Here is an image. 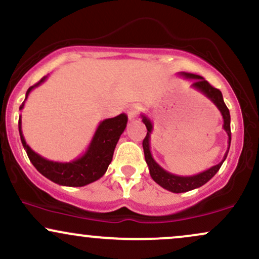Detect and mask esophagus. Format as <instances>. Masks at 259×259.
I'll list each match as a JSON object with an SVG mask.
<instances>
[{"instance_id": "34e87169", "label": "esophagus", "mask_w": 259, "mask_h": 259, "mask_svg": "<svg viewBox=\"0 0 259 259\" xmlns=\"http://www.w3.org/2000/svg\"><path fill=\"white\" fill-rule=\"evenodd\" d=\"M139 112H140V107L138 105L130 106L129 109H127V117H129V119L130 120L136 119V117L139 115Z\"/></svg>"}]
</instances>
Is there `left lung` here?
<instances>
[{
	"label": "left lung",
	"instance_id": "1",
	"mask_svg": "<svg viewBox=\"0 0 259 259\" xmlns=\"http://www.w3.org/2000/svg\"><path fill=\"white\" fill-rule=\"evenodd\" d=\"M181 76L186 79H194V82H192L191 88L196 89L204 96L208 97L213 103L217 106V108L219 109V112L222 113L223 120H224V124H223V129L225 130V133L228 134V150L224 154V158L221 163H218L217 165H213L212 168L207 169V170L202 171V173H198L196 175H191V177H180V175H175L169 173V171L164 170L156 160L153 159L152 153H151L150 148V140H151V133L153 130V124L152 121L150 120V118L146 117L145 114H141L142 121L147 127V134L146 138L142 141V147H144V153H145V159H146V163L148 165V170H150L151 178L158 184L159 186H162L163 189L168 190V191L174 192V194H181V192H187L191 191V190L197 189L202 185L209 181L213 177L217 174V171L219 170L222 167L223 162H224L225 158H227L229 148H230V142H231V132H230V112H229L227 105L224 103V100H223L222 92L218 90V89L213 88L209 82L206 81L202 76L196 75V74L191 73H180Z\"/></svg>",
	"mask_w": 259,
	"mask_h": 259
}]
</instances>
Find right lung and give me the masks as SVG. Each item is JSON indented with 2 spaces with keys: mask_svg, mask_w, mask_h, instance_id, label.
<instances>
[{
  "mask_svg": "<svg viewBox=\"0 0 259 259\" xmlns=\"http://www.w3.org/2000/svg\"><path fill=\"white\" fill-rule=\"evenodd\" d=\"M46 79L47 76H44L37 84L30 86L26 91L25 100L28 99L32 89L40 86ZM24 102L22 103L19 109H23ZM126 123L127 115L125 113L101 121L85 153L70 162H53V160L44 158L42 156L32 151L30 146L26 144L22 132V118H19L18 127H19L23 147L26 151L29 159L45 178L58 185L79 187L94 183L105 175L107 168L112 162L118 140L125 130Z\"/></svg>",
  "mask_w": 259,
  "mask_h": 259,
  "instance_id": "add662e5",
  "label": "right lung"
}]
</instances>
